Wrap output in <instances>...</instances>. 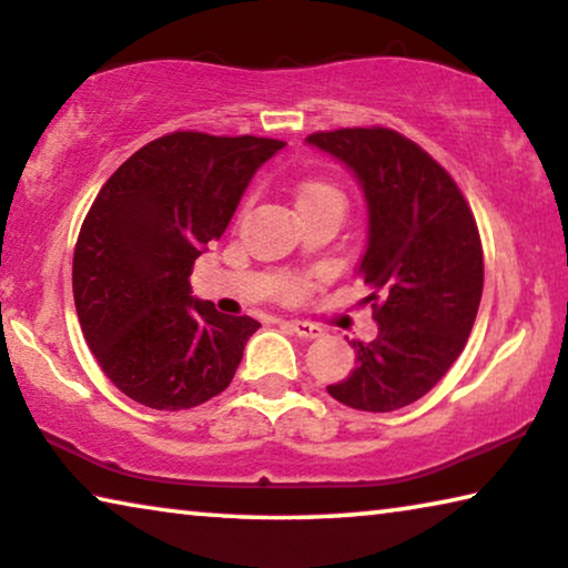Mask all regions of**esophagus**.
Masks as SVG:
<instances>
[{
    "label": "esophagus",
    "mask_w": 568,
    "mask_h": 568,
    "mask_svg": "<svg viewBox=\"0 0 568 568\" xmlns=\"http://www.w3.org/2000/svg\"><path fill=\"white\" fill-rule=\"evenodd\" d=\"M285 326L295 334V337H301V339H316V337H322V329H318L316 324L298 322V318H291V322H285Z\"/></svg>",
    "instance_id": "esophagus-1"
}]
</instances>
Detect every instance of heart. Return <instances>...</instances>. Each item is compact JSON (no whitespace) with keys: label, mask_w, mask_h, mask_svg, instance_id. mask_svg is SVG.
I'll use <instances>...</instances> for the list:
<instances>
[{"label":"heart","mask_w":568,"mask_h":568,"mask_svg":"<svg viewBox=\"0 0 568 568\" xmlns=\"http://www.w3.org/2000/svg\"><path fill=\"white\" fill-rule=\"evenodd\" d=\"M311 203H345L342 201V193L334 185H329V182H322V180H311V182H303V185L298 187V207L301 205H311ZM283 293L287 295V298H295V295L303 293V285L298 277H285L283 281Z\"/></svg>","instance_id":"heart-1"}]
</instances>
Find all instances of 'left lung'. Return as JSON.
Segmentation results:
<instances>
[{"mask_svg":"<svg viewBox=\"0 0 568 568\" xmlns=\"http://www.w3.org/2000/svg\"><path fill=\"white\" fill-rule=\"evenodd\" d=\"M311 146L345 162L367 201L357 267L378 337L355 339V371L326 386L361 412L427 394L466 347L484 291V250L460 187L425 149L383 125L318 131Z\"/></svg>","mask_w":568,"mask_h":568,"instance_id":"left-lung-1","label":"left lung"}]
</instances>
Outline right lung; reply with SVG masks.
<instances>
[{
  "instance_id": "right-lung-1",
  "label": "right lung",
  "mask_w": 568,
  "mask_h": 568,
  "mask_svg": "<svg viewBox=\"0 0 568 568\" xmlns=\"http://www.w3.org/2000/svg\"><path fill=\"white\" fill-rule=\"evenodd\" d=\"M285 146L257 135L174 131L118 166L74 250V306L102 373L128 398L180 412L219 396L260 322L190 295L254 172Z\"/></svg>"
}]
</instances>
